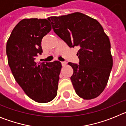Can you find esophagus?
Wrapping results in <instances>:
<instances>
[{"label": "esophagus", "mask_w": 126, "mask_h": 126, "mask_svg": "<svg viewBox=\"0 0 126 126\" xmlns=\"http://www.w3.org/2000/svg\"><path fill=\"white\" fill-rule=\"evenodd\" d=\"M61 64H62V66H65V65L67 64V62H61Z\"/></svg>", "instance_id": "esophagus-1"}]
</instances>
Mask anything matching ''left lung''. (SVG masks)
Returning a JSON list of instances; mask_svg holds the SVG:
<instances>
[{"instance_id":"8db88e82","label":"left lung","mask_w":126,"mask_h":126,"mask_svg":"<svg viewBox=\"0 0 126 126\" xmlns=\"http://www.w3.org/2000/svg\"><path fill=\"white\" fill-rule=\"evenodd\" d=\"M53 32L69 47H78L79 64L69 62L76 94L91 100L103 92L108 83L113 59L110 40L96 19L81 13L48 17Z\"/></svg>"}]
</instances>
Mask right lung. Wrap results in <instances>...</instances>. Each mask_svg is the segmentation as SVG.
<instances>
[{
    "mask_svg": "<svg viewBox=\"0 0 126 126\" xmlns=\"http://www.w3.org/2000/svg\"><path fill=\"white\" fill-rule=\"evenodd\" d=\"M52 27L46 19H24L13 29L6 45L8 64L13 76L28 96L47 103L57 96L62 65L59 61L37 62L42 40Z\"/></svg>",
    "mask_w": 126,
    "mask_h": 126,
    "instance_id": "add662e5",
    "label": "right lung"
}]
</instances>
